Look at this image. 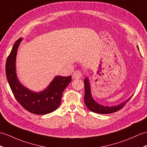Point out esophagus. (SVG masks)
<instances>
[{"mask_svg":"<svg viewBox=\"0 0 147 147\" xmlns=\"http://www.w3.org/2000/svg\"><path fill=\"white\" fill-rule=\"evenodd\" d=\"M83 76V74L80 71H74V73L73 74V79H79Z\"/></svg>","mask_w":147,"mask_h":147,"instance_id":"1","label":"esophagus"}]
</instances>
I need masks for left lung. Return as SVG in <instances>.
I'll return each mask as SVG.
<instances>
[{
	"label": "left lung",
	"instance_id": "obj_1",
	"mask_svg": "<svg viewBox=\"0 0 147 147\" xmlns=\"http://www.w3.org/2000/svg\"><path fill=\"white\" fill-rule=\"evenodd\" d=\"M84 103L86 105L88 108L91 111H93L94 113H96L99 114H110L113 113L117 112L121 109L124 107V106L127 104V102L130 100L131 98H129L128 100L123 102L121 104L115 106V107H105V106H102L100 104L97 103L95 101L93 98L91 96V90H90V84L89 83L88 79L86 78H85L84 81Z\"/></svg>",
	"mask_w": 147,
	"mask_h": 147
}]
</instances>
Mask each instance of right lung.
Returning <instances> with one entry per match:
<instances>
[{"label": "right lung", "instance_id": "obj_1", "mask_svg": "<svg viewBox=\"0 0 147 147\" xmlns=\"http://www.w3.org/2000/svg\"><path fill=\"white\" fill-rule=\"evenodd\" d=\"M22 38L17 40L7 57L5 73L13 96L27 111L36 115H46L55 111L59 107L64 89L71 82V76H56L47 89L35 93L20 83L16 76V57Z\"/></svg>", "mask_w": 147, "mask_h": 147}]
</instances>
